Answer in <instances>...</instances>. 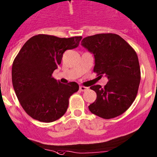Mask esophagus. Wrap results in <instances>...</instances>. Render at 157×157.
Masks as SVG:
<instances>
[{"label": "esophagus", "instance_id": "34e87169", "mask_svg": "<svg viewBox=\"0 0 157 157\" xmlns=\"http://www.w3.org/2000/svg\"><path fill=\"white\" fill-rule=\"evenodd\" d=\"M87 90H88V87H83V86H80V91H86Z\"/></svg>", "mask_w": 157, "mask_h": 157}]
</instances>
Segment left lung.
<instances>
[{
    "label": "left lung",
    "mask_w": 157,
    "mask_h": 157,
    "mask_svg": "<svg viewBox=\"0 0 157 157\" xmlns=\"http://www.w3.org/2000/svg\"><path fill=\"white\" fill-rule=\"evenodd\" d=\"M81 45L94 56V72L108 79L104 87H90L97 98L89 105V110L105 119L121 115L138 93L141 77L137 54L126 41L112 33L87 36L81 41Z\"/></svg>",
    "instance_id": "obj_1"
}]
</instances>
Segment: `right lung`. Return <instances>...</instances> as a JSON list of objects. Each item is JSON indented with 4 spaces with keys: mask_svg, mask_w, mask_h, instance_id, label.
Wrapping results in <instances>:
<instances>
[{
    "mask_svg": "<svg viewBox=\"0 0 157 157\" xmlns=\"http://www.w3.org/2000/svg\"><path fill=\"white\" fill-rule=\"evenodd\" d=\"M81 36L37 35L19 51L12 65V84L23 109L34 119L52 122L67 112L69 98L79 90L76 82L61 83L52 77L63 52L77 48Z\"/></svg>",
    "mask_w": 157,
    "mask_h": 157,
    "instance_id": "add662e5",
    "label": "right lung"
}]
</instances>
